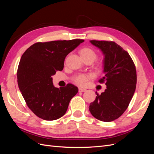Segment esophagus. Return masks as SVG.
I'll use <instances>...</instances> for the list:
<instances>
[{
    "label": "esophagus",
    "instance_id": "obj_1",
    "mask_svg": "<svg viewBox=\"0 0 154 154\" xmlns=\"http://www.w3.org/2000/svg\"><path fill=\"white\" fill-rule=\"evenodd\" d=\"M86 91H87V89L85 88H78L79 92H85Z\"/></svg>",
    "mask_w": 154,
    "mask_h": 154
}]
</instances>
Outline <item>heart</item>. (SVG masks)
I'll list each match as a JSON object with an SVG mask.
<instances>
[{
	"mask_svg": "<svg viewBox=\"0 0 154 154\" xmlns=\"http://www.w3.org/2000/svg\"><path fill=\"white\" fill-rule=\"evenodd\" d=\"M79 53L83 60H90L93 62L97 57L96 51L92 48L88 47L82 48L79 51ZM88 78H89V76L85 75V74H79L74 78V82L80 85H85L87 83Z\"/></svg>",
	"mask_w": 154,
	"mask_h": 154,
	"instance_id": "1",
	"label": "heart"
}]
</instances>
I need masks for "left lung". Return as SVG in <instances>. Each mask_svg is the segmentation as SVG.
I'll list each match as a JSON object with an SVG mask.
<instances>
[{
	"label": "left lung",
	"instance_id": "1",
	"mask_svg": "<svg viewBox=\"0 0 154 154\" xmlns=\"http://www.w3.org/2000/svg\"><path fill=\"white\" fill-rule=\"evenodd\" d=\"M104 56L103 76L99 82H106L105 92H97L89 110L97 119L110 122L122 116L136 90V70L129 54L114 42L90 40Z\"/></svg>",
	"mask_w": 154,
	"mask_h": 154
}]
</instances>
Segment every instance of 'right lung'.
Segmentation results:
<instances>
[{
  "instance_id": "add662e5",
  "label": "right lung",
  "mask_w": 154,
  "mask_h": 154,
  "mask_svg": "<svg viewBox=\"0 0 154 154\" xmlns=\"http://www.w3.org/2000/svg\"><path fill=\"white\" fill-rule=\"evenodd\" d=\"M84 40H57L34 44L22 54L17 71L18 88L29 108L40 118L56 120L66 113L78 91L69 83L55 87L52 76L62 71L69 53Z\"/></svg>"
}]
</instances>
